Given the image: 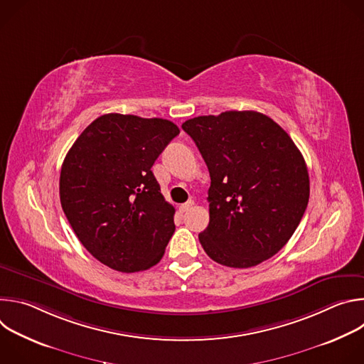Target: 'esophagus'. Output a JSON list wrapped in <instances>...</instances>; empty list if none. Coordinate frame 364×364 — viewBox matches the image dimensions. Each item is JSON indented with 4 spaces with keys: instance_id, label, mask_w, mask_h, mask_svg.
<instances>
[{
    "instance_id": "obj_1",
    "label": "esophagus",
    "mask_w": 364,
    "mask_h": 364,
    "mask_svg": "<svg viewBox=\"0 0 364 364\" xmlns=\"http://www.w3.org/2000/svg\"><path fill=\"white\" fill-rule=\"evenodd\" d=\"M193 204H194V201H193V200H188V201H186L184 204H181V205H180V210L184 213V212H187V210H190V209H191Z\"/></svg>"
}]
</instances>
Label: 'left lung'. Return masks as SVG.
Instances as JSON below:
<instances>
[{
    "label": "left lung",
    "instance_id": "1",
    "mask_svg": "<svg viewBox=\"0 0 364 364\" xmlns=\"http://www.w3.org/2000/svg\"><path fill=\"white\" fill-rule=\"evenodd\" d=\"M181 128L210 173V222L198 240L215 262L250 268L278 253L298 228L309 198L302 154L269 117L226 111Z\"/></svg>",
    "mask_w": 364,
    "mask_h": 364
}]
</instances>
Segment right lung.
Returning a JSON list of instances; mask_svg holds the SVG:
<instances>
[{
  "label": "right lung",
  "mask_w": 364,
  "mask_h": 364,
  "mask_svg": "<svg viewBox=\"0 0 364 364\" xmlns=\"http://www.w3.org/2000/svg\"><path fill=\"white\" fill-rule=\"evenodd\" d=\"M178 134L167 119L107 114L69 149L60 171L62 209L103 265L129 274L161 261L176 230V209L151 167Z\"/></svg>",
  "instance_id": "add662e5"
}]
</instances>
